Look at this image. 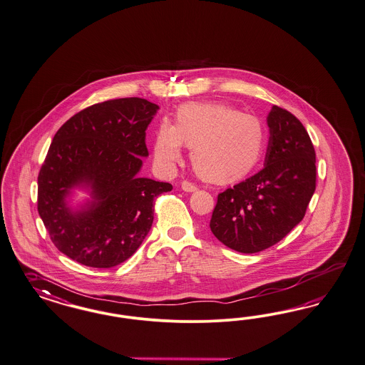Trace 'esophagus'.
<instances>
[{"mask_svg":"<svg viewBox=\"0 0 365 365\" xmlns=\"http://www.w3.org/2000/svg\"><path fill=\"white\" fill-rule=\"evenodd\" d=\"M180 187H182V190H183V191H186V192H194V191H197V190H198V187H197L195 185L190 183V182H187V180L182 182Z\"/></svg>","mask_w":365,"mask_h":365,"instance_id":"obj_1","label":"esophagus"}]
</instances>
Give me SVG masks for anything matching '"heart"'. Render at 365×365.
Listing matches in <instances>:
<instances>
[{"label": "heart", "instance_id": "heart-1", "mask_svg": "<svg viewBox=\"0 0 365 365\" xmlns=\"http://www.w3.org/2000/svg\"><path fill=\"white\" fill-rule=\"evenodd\" d=\"M267 133L252 114L225 103H187L179 108L173 125L163 120L155 133L153 158L171 170L182 158V144L191 148V162L202 179L227 185L248 175L260 162Z\"/></svg>", "mask_w": 365, "mask_h": 365}]
</instances>
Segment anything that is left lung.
<instances>
[{
	"mask_svg": "<svg viewBox=\"0 0 365 365\" xmlns=\"http://www.w3.org/2000/svg\"><path fill=\"white\" fill-rule=\"evenodd\" d=\"M264 168L218 195L210 220L227 248L255 253L275 245L297 227L315 191V152L301 121L272 106Z\"/></svg>",
	"mask_w": 365,
	"mask_h": 365,
	"instance_id": "obj_1",
	"label": "left lung"
}]
</instances>
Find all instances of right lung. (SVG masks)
I'll use <instances>...</instances> for the list:
<instances>
[{"label": "right lung", "instance_id": "1", "mask_svg": "<svg viewBox=\"0 0 365 365\" xmlns=\"http://www.w3.org/2000/svg\"><path fill=\"white\" fill-rule=\"evenodd\" d=\"M159 106L120 98L88 106L53 136L38 178V210L59 251L79 264L110 268L148 235L153 201L173 186L141 178L145 130ZM88 194L76 200L77 191Z\"/></svg>", "mask_w": 365, "mask_h": 365}]
</instances>
